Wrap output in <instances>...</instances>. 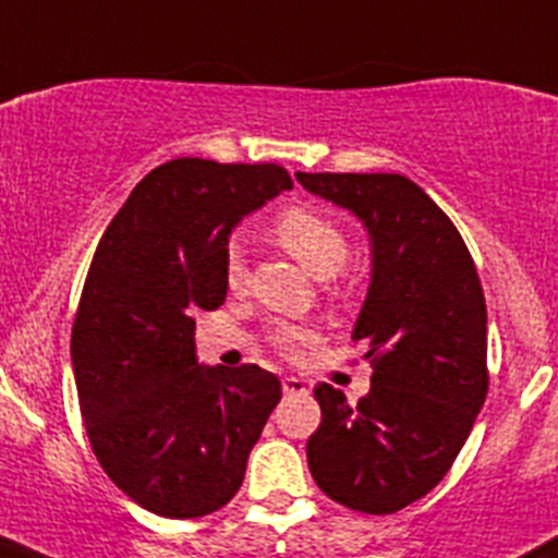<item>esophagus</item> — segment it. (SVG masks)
Here are the masks:
<instances>
[{"label": "esophagus", "instance_id": "1", "mask_svg": "<svg viewBox=\"0 0 558 558\" xmlns=\"http://www.w3.org/2000/svg\"><path fill=\"white\" fill-rule=\"evenodd\" d=\"M283 393L286 397H296V393H308V383L300 377H283Z\"/></svg>", "mask_w": 558, "mask_h": 558}]
</instances>
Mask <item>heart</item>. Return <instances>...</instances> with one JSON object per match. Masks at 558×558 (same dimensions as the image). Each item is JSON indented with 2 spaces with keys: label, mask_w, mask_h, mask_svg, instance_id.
<instances>
[{
  "label": "heart",
  "mask_w": 558,
  "mask_h": 558,
  "mask_svg": "<svg viewBox=\"0 0 558 558\" xmlns=\"http://www.w3.org/2000/svg\"><path fill=\"white\" fill-rule=\"evenodd\" d=\"M275 236L316 278H332L350 258V242L341 228L314 208H283L275 217ZM222 275H226V286L231 291H239L244 286L247 267H244V255L236 244L228 247ZM269 341L283 355H296L305 343L314 341V330L303 325H278L269 332Z\"/></svg>",
  "instance_id": "1"
}]
</instances>
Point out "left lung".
<instances>
[{
    "label": "left lung",
    "mask_w": 558,
    "mask_h": 558,
    "mask_svg": "<svg viewBox=\"0 0 558 558\" xmlns=\"http://www.w3.org/2000/svg\"><path fill=\"white\" fill-rule=\"evenodd\" d=\"M372 239V283L352 330L372 361L357 404L322 383L311 476L366 514L418 501L449 473L487 397V305L454 222L399 173H296Z\"/></svg>",
    "instance_id": "left-lung-1"
}]
</instances>
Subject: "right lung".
I'll return each mask as SVG.
<instances>
[{"label": "right lung", "mask_w": 558, "mask_h": 558, "mask_svg": "<svg viewBox=\"0 0 558 558\" xmlns=\"http://www.w3.org/2000/svg\"><path fill=\"white\" fill-rule=\"evenodd\" d=\"M291 186L280 165L165 161L93 255L71 330L82 418L107 476L159 518L226 507L280 402L255 363H197L195 314L226 303L233 226Z\"/></svg>", "instance_id": "1"}]
</instances>
